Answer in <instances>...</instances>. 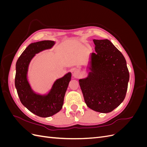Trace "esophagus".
<instances>
[{"label":"esophagus","instance_id":"1","mask_svg":"<svg viewBox=\"0 0 147 147\" xmlns=\"http://www.w3.org/2000/svg\"><path fill=\"white\" fill-rule=\"evenodd\" d=\"M80 71L77 69H74L73 70V76L75 78H79L80 77Z\"/></svg>","mask_w":147,"mask_h":147}]
</instances>
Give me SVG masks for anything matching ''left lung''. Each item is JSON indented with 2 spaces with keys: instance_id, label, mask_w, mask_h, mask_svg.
I'll use <instances>...</instances> for the list:
<instances>
[{
  "instance_id": "left-lung-1",
  "label": "left lung",
  "mask_w": 147,
  "mask_h": 147,
  "mask_svg": "<svg viewBox=\"0 0 147 147\" xmlns=\"http://www.w3.org/2000/svg\"><path fill=\"white\" fill-rule=\"evenodd\" d=\"M93 41L96 53L91 56V72L79 83L88 107L107 113L125 98L129 73L124 56L112 42L107 39Z\"/></svg>"
}]
</instances>
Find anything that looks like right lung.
Returning a JSON list of instances; mask_svg holds the SVG:
<instances>
[{
	"label": "right lung",
	"mask_w": 147,
	"mask_h": 147,
	"mask_svg": "<svg viewBox=\"0 0 147 147\" xmlns=\"http://www.w3.org/2000/svg\"><path fill=\"white\" fill-rule=\"evenodd\" d=\"M54 44L55 42L51 40L30 44L21 55L16 64L15 84L21 102L30 112L43 118L53 116L61 110L72 74L69 72L57 80L50 92L46 96H41L31 90L27 80V72L30 61L35 55L51 48Z\"/></svg>",
	"instance_id": "right-lung-1"
}]
</instances>
